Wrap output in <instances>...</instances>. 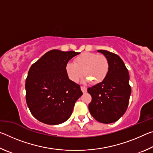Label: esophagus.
Wrapping results in <instances>:
<instances>
[{"mask_svg": "<svg viewBox=\"0 0 153 153\" xmlns=\"http://www.w3.org/2000/svg\"><path fill=\"white\" fill-rule=\"evenodd\" d=\"M81 90L83 93H86L87 92V88L85 87V86H81Z\"/></svg>", "mask_w": 153, "mask_h": 153, "instance_id": "1", "label": "esophagus"}]
</instances>
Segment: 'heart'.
Masks as SVG:
<instances>
[{
  "mask_svg": "<svg viewBox=\"0 0 153 153\" xmlns=\"http://www.w3.org/2000/svg\"><path fill=\"white\" fill-rule=\"evenodd\" d=\"M65 70L72 82H77L84 76V80L98 84L105 79L109 71V62L105 55L93 53H83L68 63Z\"/></svg>",
  "mask_w": 153,
  "mask_h": 153,
  "instance_id": "b5f03b06",
  "label": "heart"
}]
</instances>
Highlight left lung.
Wrapping results in <instances>:
<instances>
[{
	"label": "left lung",
	"mask_w": 153,
	"mask_h": 153,
	"mask_svg": "<svg viewBox=\"0 0 153 153\" xmlns=\"http://www.w3.org/2000/svg\"><path fill=\"white\" fill-rule=\"evenodd\" d=\"M108 59L109 71L104 81L88 88L92 101L88 105L90 114L103 123L117 121L128 108L131 86L128 69L120 56L105 50H98Z\"/></svg>",
	"instance_id": "8db88e82"
}]
</instances>
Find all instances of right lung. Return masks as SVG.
Wrapping results in <instances>:
<instances>
[{
	"label": "right lung",
	"mask_w": 153,
	"mask_h": 153,
	"mask_svg": "<svg viewBox=\"0 0 153 153\" xmlns=\"http://www.w3.org/2000/svg\"><path fill=\"white\" fill-rule=\"evenodd\" d=\"M79 53L51 50L33 63L25 80V99L36 120L58 125L70 117L83 94L80 86L69 79L66 65Z\"/></svg>",
	"instance_id": "1"
}]
</instances>
